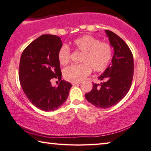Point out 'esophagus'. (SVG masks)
Wrapping results in <instances>:
<instances>
[{"instance_id": "1", "label": "esophagus", "mask_w": 151, "mask_h": 151, "mask_svg": "<svg viewBox=\"0 0 151 151\" xmlns=\"http://www.w3.org/2000/svg\"><path fill=\"white\" fill-rule=\"evenodd\" d=\"M80 83H72V85L73 86H76V85H78Z\"/></svg>"}]
</instances>
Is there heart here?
I'll list each match as a JSON object with an SVG mask.
<instances>
[{
    "instance_id": "heart-1",
    "label": "heart",
    "mask_w": 151,
    "mask_h": 151,
    "mask_svg": "<svg viewBox=\"0 0 151 151\" xmlns=\"http://www.w3.org/2000/svg\"><path fill=\"white\" fill-rule=\"evenodd\" d=\"M75 49L83 52L78 65H70L63 70L65 80L72 83H79L91 73L101 72L108 66L112 59V49L107 42H101L100 40L90 35H85L73 40ZM70 50L66 45H63L58 52V59L60 65H66L69 63Z\"/></svg>"
}]
</instances>
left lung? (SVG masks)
I'll use <instances>...</instances> for the list:
<instances>
[{
    "label": "left lung",
    "instance_id": "1",
    "mask_svg": "<svg viewBox=\"0 0 151 151\" xmlns=\"http://www.w3.org/2000/svg\"><path fill=\"white\" fill-rule=\"evenodd\" d=\"M110 44L114 48L111 64L93 83L91 91L85 94L89 103L101 109L109 108L124 98L131 88L134 73L133 56L123 40L113 32L106 30Z\"/></svg>",
    "mask_w": 151,
    "mask_h": 151
}]
</instances>
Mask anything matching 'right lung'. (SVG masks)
<instances>
[{
    "label": "right lung",
    "instance_id": "1",
    "mask_svg": "<svg viewBox=\"0 0 151 151\" xmlns=\"http://www.w3.org/2000/svg\"><path fill=\"white\" fill-rule=\"evenodd\" d=\"M63 45L60 37L43 35L32 41L22 52L19 65V81L24 94L37 108L54 111L65 103L72 85L61 80L58 52ZM60 81L58 87L50 79Z\"/></svg>",
    "mask_w": 151,
    "mask_h": 151
}]
</instances>
